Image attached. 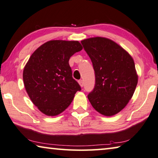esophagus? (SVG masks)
I'll use <instances>...</instances> for the list:
<instances>
[{"instance_id":"obj_1","label":"esophagus","mask_w":158,"mask_h":158,"mask_svg":"<svg viewBox=\"0 0 158 158\" xmlns=\"http://www.w3.org/2000/svg\"><path fill=\"white\" fill-rule=\"evenodd\" d=\"M79 85H81V87H83L84 86V82H83V80H81V79H80V80H79Z\"/></svg>"}]
</instances>
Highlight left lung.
I'll use <instances>...</instances> for the list:
<instances>
[{
  "label": "left lung",
  "mask_w": 158,
  "mask_h": 158,
  "mask_svg": "<svg viewBox=\"0 0 158 158\" xmlns=\"http://www.w3.org/2000/svg\"><path fill=\"white\" fill-rule=\"evenodd\" d=\"M93 63L95 85L88 98L95 110L105 116L124 108L135 90L138 77L133 58L110 39L93 37L81 41Z\"/></svg>",
  "instance_id": "obj_1"
}]
</instances>
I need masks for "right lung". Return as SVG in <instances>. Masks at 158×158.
<instances>
[{
	"instance_id": "1",
	"label": "right lung",
	"mask_w": 158,
	"mask_h": 158,
	"mask_svg": "<svg viewBox=\"0 0 158 158\" xmlns=\"http://www.w3.org/2000/svg\"><path fill=\"white\" fill-rule=\"evenodd\" d=\"M82 48L77 41H48L34 52L25 65V90L33 104L46 115L61 113L81 90L73 77L69 59Z\"/></svg>"
}]
</instances>
